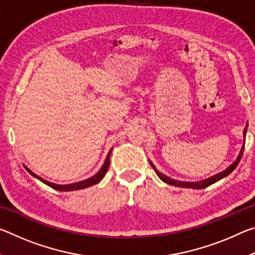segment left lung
<instances>
[{
    "instance_id": "obj_1",
    "label": "left lung",
    "mask_w": 255,
    "mask_h": 255,
    "mask_svg": "<svg viewBox=\"0 0 255 255\" xmlns=\"http://www.w3.org/2000/svg\"><path fill=\"white\" fill-rule=\"evenodd\" d=\"M247 135V128H244V136ZM244 146H245V141L243 143V146H242V149H241V153L239 154V157H237L236 161L232 164V165L230 167H227V169L225 171L221 172V173L216 174L214 176H211V178L209 179H206V180H202V181H198V182H183V181H176V180H173L171 178H167L166 175L162 174L161 172H158L156 169H155V166L153 165L152 162L150 163V165H152V167L154 169V171L156 172V174L158 175V178L161 179L162 181H164V182L167 183V184H171V185H175V187H180V188H191V189H204V188H207L209 187L210 184H213L215 182H217V181H219L223 178H225V176H227L230 173H232L233 171H234L236 169V166L239 165V163L241 161L242 156H243V152H244Z\"/></svg>"
}]
</instances>
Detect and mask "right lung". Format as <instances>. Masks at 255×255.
Listing matches in <instances>:
<instances>
[{"label": "right lung", "mask_w": 255, "mask_h": 255, "mask_svg": "<svg viewBox=\"0 0 255 255\" xmlns=\"http://www.w3.org/2000/svg\"><path fill=\"white\" fill-rule=\"evenodd\" d=\"M110 154H111V150H109V153H108L107 158H106V161H105V164H103V165H102L101 170L99 171L96 175H93L92 178H90L88 180L81 181V182L72 183V184H66V185H59V184H56V183L48 182V181L41 179L40 176H38L37 174H34L33 172H31L29 169H27V167H25V169H27V171L32 176H34V178H37L38 180H40L41 182H44L45 184H47L50 188H53L55 190H58V191H73V190H80V189H84V188L91 187V185L97 184L98 182H100V181L103 179V176L106 175L108 169H109V165H110Z\"/></svg>", "instance_id": "obj_1"}]
</instances>
